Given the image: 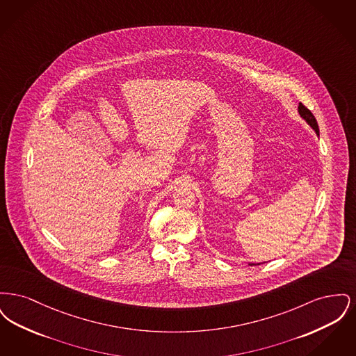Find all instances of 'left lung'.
Returning a JSON list of instances; mask_svg holds the SVG:
<instances>
[{"instance_id":"8db88e82","label":"left lung","mask_w":356,"mask_h":356,"mask_svg":"<svg viewBox=\"0 0 356 356\" xmlns=\"http://www.w3.org/2000/svg\"><path fill=\"white\" fill-rule=\"evenodd\" d=\"M298 111H299L300 118L305 120V122H307V124H308V125H309V127L316 132V135H319V127H318V122H316L315 116L311 113V111H309V109H307L302 102L299 104ZM250 266H254V263H251Z\"/></svg>"}]
</instances>
